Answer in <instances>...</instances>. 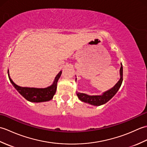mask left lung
Listing matches in <instances>:
<instances>
[{
  "mask_svg": "<svg viewBox=\"0 0 147 147\" xmlns=\"http://www.w3.org/2000/svg\"><path fill=\"white\" fill-rule=\"evenodd\" d=\"M120 75L121 78L119 81L116 83V85L113 88H112L111 89L109 90L108 91L105 92L102 95L90 96L85 94V93H77L78 97L80 98V100L86 103H88V104L98 106L105 104V103H107L109 100H111L115 95V93L117 92L121 86L122 82H123V66H122V64L120 68Z\"/></svg>",
  "mask_w": 147,
  "mask_h": 147,
  "instance_id": "obj_1",
  "label": "left lung"
}]
</instances>
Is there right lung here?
Wrapping results in <instances>:
<instances>
[{"label": "right lung", "instance_id": "1", "mask_svg": "<svg viewBox=\"0 0 147 147\" xmlns=\"http://www.w3.org/2000/svg\"><path fill=\"white\" fill-rule=\"evenodd\" d=\"M9 73V70H8ZM62 71H61L56 76L54 83L51 86H49L45 88H29V87H21L15 84L12 81L9 74H8L9 78L11 83L13 85L14 88L16 89L19 93L25 98L27 100L32 102H42L49 101L53 98L55 95L56 90H57V82L61 75Z\"/></svg>", "mask_w": 147, "mask_h": 147}]
</instances>
